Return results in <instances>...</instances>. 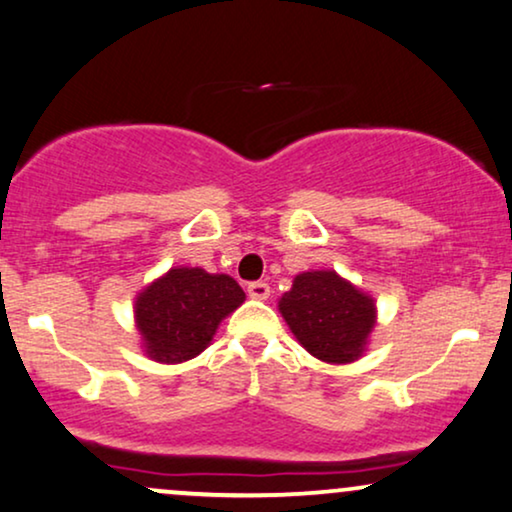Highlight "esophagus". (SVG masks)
I'll list each match as a JSON object with an SVG mask.
<instances>
[{
    "instance_id": "esophagus-1",
    "label": "esophagus",
    "mask_w": 512,
    "mask_h": 512,
    "mask_svg": "<svg viewBox=\"0 0 512 512\" xmlns=\"http://www.w3.org/2000/svg\"><path fill=\"white\" fill-rule=\"evenodd\" d=\"M269 286L267 283H262V281H255V283H250L248 286V295L252 297V300H267L269 297Z\"/></svg>"
}]
</instances>
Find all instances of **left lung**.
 Here are the masks:
<instances>
[{
    "mask_svg": "<svg viewBox=\"0 0 512 512\" xmlns=\"http://www.w3.org/2000/svg\"><path fill=\"white\" fill-rule=\"evenodd\" d=\"M278 312L312 357L333 366L364 357L378 321L373 297L333 269L297 274L278 300Z\"/></svg>",
    "mask_w": 512,
    "mask_h": 512,
    "instance_id": "left-lung-1",
    "label": "left lung"
}]
</instances>
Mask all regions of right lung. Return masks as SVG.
<instances>
[{"label":"right lung","instance_id":"right-lung-1","mask_svg":"<svg viewBox=\"0 0 512 512\" xmlns=\"http://www.w3.org/2000/svg\"><path fill=\"white\" fill-rule=\"evenodd\" d=\"M243 302V288L229 274L172 267L134 297L141 349L158 364L198 357L215 338L219 323Z\"/></svg>","mask_w":512,"mask_h":512}]
</instances>
